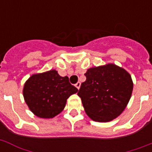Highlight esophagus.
<instances>
[{"mask_svg":"<svg viewBox=\"0 0 152 152\" xmlns=\"http://www.w3.org/2000/svg\"><path fill=\"white\" fill-rule=\"evenodd\" d=\"M80 82H77V83H76V84H75V86H76V88H77V89H80Z\"/></svg>","mask_w":152,"mask_h":152,"instance_id":"1","label":"esophagus"}]
</instances>
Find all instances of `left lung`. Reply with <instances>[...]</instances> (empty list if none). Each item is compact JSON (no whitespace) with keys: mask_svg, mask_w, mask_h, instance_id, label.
<instances>
[{"mask_svg":"<svg viewBox=\"0 0 152 152\" xmlns=\"http://www.w3.org/2000/svg\"><path fill=\"white\" fill-rule=\"evenodd\" d=\"M78 95L91 120L108 122L122 113L130 100L133 83L130 74L114 64L88 69Z\"/></svg>","mask_w":152,"mask_h":152,"instance_id":"1","label":"left lung"}]
</instances>
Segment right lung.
<instances>
[{"label": "right lung", "mask_w": 152, "mask_h": 152, "mask_svg": "<svg viewBox=\"0 0 152 152\" xmlns=\"http://www.w3.org/2000/svg\"><path fill=\"white\" fill-rule=\"evenodd\" d=\"M78 89L55 69L33 74L24 83L23 95L30 110L40 118H53L59 114L69 96Z\"/></svg>", "instance_id": "add662e5"}]
</instances>
